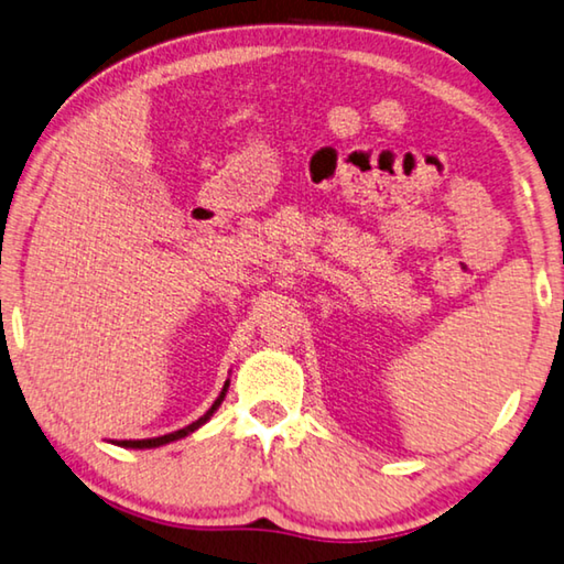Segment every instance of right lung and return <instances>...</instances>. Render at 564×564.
<instances>
[{
  "instance_id": "add662e5",
  "label": "right lung",
  "mask_w": 564,
  "mask_h": 564,
  "mask_svg": "<svg viewBox=\"0 0 564 564\" xmlns=\"http://www.w3.org/2000/svg\"><path fill=\"white\" fill-rule=\"evenodd\" d=\"M228 387H230V379H226V383H223L220 394H218L216 401H213V406H210L208 411H205V414H203L200 419H195L193 424L177 429V432H170V434H163V436H153V440H120V442H112V444L124 446V449H155V446H163V444H170V442L185 440L187 434L198 432V429H200L205 422H208V419H210L213 414H216L218 406L223 404V399H226V394H228Z\"/></svg>"
}]
</instances>
